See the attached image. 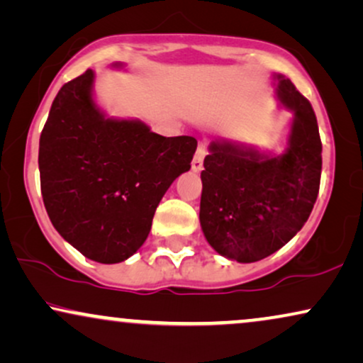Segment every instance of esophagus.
<instances>
[{
    "mask_svg": "<svg viewBox=\"0 0 363 363\" xmlns=\"http://www.w3.org/2000/svg\"><path fill=\"white\" fill-rule=\"evenodd\" d=\"M207 154V147L206 144H199L196 149V154H194V159H192V171L199 172L202 169V162H204V157Z\"/></svg>",
    "mask_w": 363,
    "mask_h": 363,
    "instance_id": "obj_1",
    "label": "esophagus"
}]
</instances>
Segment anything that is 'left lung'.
<instances>
[{"label":"left lung","instance_id":"left-lung-1","mask_svg":"<svg viewBox=\"0 0 363 363\" xmlns=\"http://www.w3.org/2000/svg\"><path fill=\"white\" fill-rule=\"evenodd\" d=\"M277 98L294 113L287 149L260 154L212 141L201 172V227L216 252L257 262L284 247L306 224L320 187L322 143L312 106L277 74Z\"/></svg>","mask_w":363,"mask_h":363}]
</instances>
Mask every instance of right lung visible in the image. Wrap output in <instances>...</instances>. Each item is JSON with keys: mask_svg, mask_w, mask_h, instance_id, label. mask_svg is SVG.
I'll return each instance as SVG.
<instances>
[{"mask_svg": "<svg viewBox=\"0 0 363 363\" xmlns=\"http://www.w3.org/2000/svg\"><path fill=\"white\" fill-rule=\"evenodd\" d=\"M93 83L88 69L52 101L40 138L41 194L62 239L84 257L118 264L147 239L156 207L191 169L197 141L159 136L141 121L106 118Z\"/></svg>", "mask_w": 363, "mask_h": 363, "instance_id": "right-lung-1", "label": "right lung"}]
</instances>
